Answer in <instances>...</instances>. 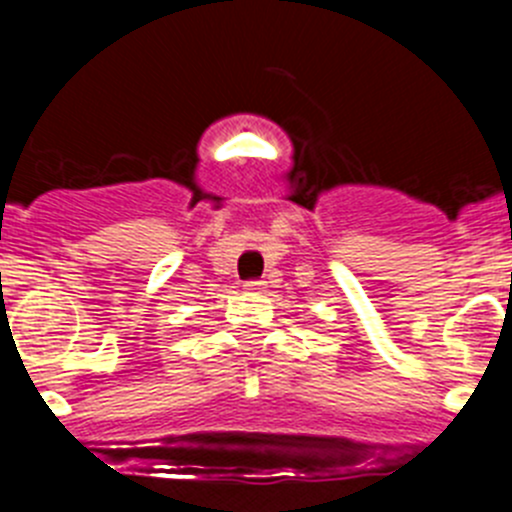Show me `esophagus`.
I'll return each mask as SVG.
<instances>
[{"label": "esophagus", "instance_id": "1", "mask_svg": "<svg viewBox=\"0 0 512 512\" xmlns=\"http://www.w3.org/2000/svg\"><path fill=\"white\" fill-rule=\"evenodd\" d=\"M243 287L248 289V292H264L266 289V282H261V279H256V282H246Z\"/></svg>", "mask_w": 512, "mask_h": 512}]
</instances>
